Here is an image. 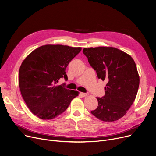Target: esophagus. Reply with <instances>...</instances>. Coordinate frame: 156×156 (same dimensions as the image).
Segmentation results:
<instances>
[{"instance_id":"34e87169","label":"esophagus","mask_w":156,"mask_h":156,"mask_svg":"<svg viewBox=\"0 0 156 156\" xmlns=\"http://www.w3.org/2000/svg\"><path fill=\"white\" fill-rule=\"evenodd\" d=\"M81 95H82L83 97H86V96H87V95H89V94L88 93H83V92H82V93H81Z\"/></svg>"}]
</instances>
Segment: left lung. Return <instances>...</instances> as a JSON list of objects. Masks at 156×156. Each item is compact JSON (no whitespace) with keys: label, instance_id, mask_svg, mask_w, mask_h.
I'll return each instance as SVG.
<instances>
[{"label":"left lung","instance_id":"1","mask_svg":"<svg viewBox=\"0 0 156 156\" xmlns=\"http://www.w3.org/2000/svg\"><path fill=\"white\" fill-rule=\"evenodd\" d=\"M83 54L99 79L107 80L105 95L98 98V106L90 112L105 122L122 117L133 104L139 86V76L133 58L111 47L84 48Z\"/></svg>","mask_w":156,"mask_h":156}]
</instances>
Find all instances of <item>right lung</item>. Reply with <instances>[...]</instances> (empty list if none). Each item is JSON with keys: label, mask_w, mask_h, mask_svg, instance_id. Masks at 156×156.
<instances>
[{"label": "right lung", "mask_w": 156, "mask_h": 156, "mask_svg": "<svg viewBox=\"0 0 156 156\" xmlns=\"http://www.w3.org/2000/svg\"><path fill=\"white\" fill-rule=\"evenodd\" d=\"M81 49L62 45H42L22 62L19 72L20 92L29 109L39 118L56 117L78 95L76 90L55 84L61 78L67 80L66 69Z\"/></svg>", "instance_id": "right-lung-1"}]
</instances>
